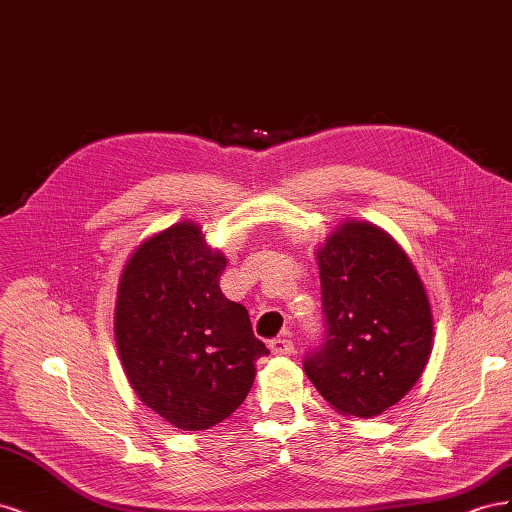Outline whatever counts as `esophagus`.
Returning a JSON list of instances; mask_svg holds the SVG:
<instances>
[{
  "mask_svg": "<svg viewBox=\"0 0 512 512\" xmlns=\"http://www.w3.org/2000/svg\"><path fill=\"white\" fill-rule=\"evenodd\" d=\"M269 348H271V352L277 354V356H290V354L294 352V344L290 342V339H286V337L271 339Z\"/></svg>",
  "mask_w": 512,
  "mask_h": 512,
  "instance_id": "34e87169",
  "label": "esophagus"
}]
</instances>
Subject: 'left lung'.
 Segmentation results:
<instances>
[{
    "mask_svg": "<svg viewBox=\"0 0 512 512\" xmlns=\"http://www.w3.org/2000/svg\"><path fill=\"white\" fill-rule=\"evenodd\" d=\"M324 337L307 378L346 416L395 406L429 361L433 318L406 252L369 222H344L318 250Z\"/></svg>",
    "mask_w": 512,
    "mask_h": 512,
    "instance_id": "8db88e82",
    "label": "left lung"
}]
</instances>
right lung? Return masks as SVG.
I'll use <instances>...</instances> for the list:
<instances>
[{
	"mask_svg": "<svg viewBox=\"0 0 512 512\" xmlns=\"http://www.w3.org/2000/svg\"><path fill=\"white\" fill-rule=\"evenodd\" d=\"M226 256L179 222L136 247L119 277L115 339L143 404L183 431L222 423L250 393L269 354L250 314L226 299Z\"/></svg>",
	"mask_w": 512,
	"mask_h": 512,
	"instance_id": "right-lung-1",
	"label": "right lung"
}]
</instances>
